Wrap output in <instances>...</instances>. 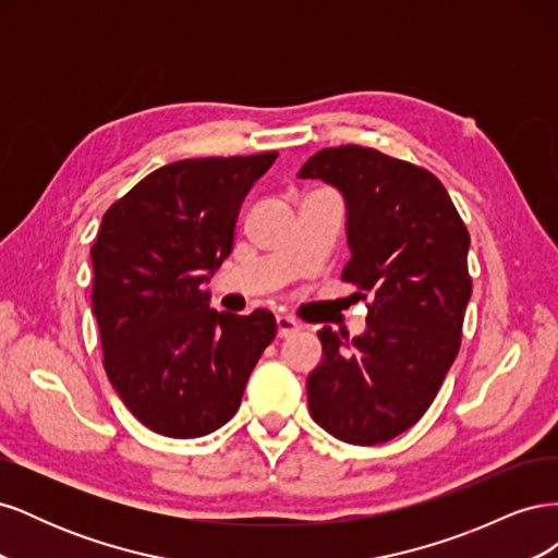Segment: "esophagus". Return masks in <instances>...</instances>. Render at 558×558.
<instances>
[{
	"mask_svg": "<svg viewBox=\"0 0 558 558\" xmlns=\"http://www.w3.org/2000/svg\"><path fill=\"white\" fill-rule=\"evenodd\" d=\"M298 330H300V324H298L293 316H286V314L277 316V332H279V337H289V335H293Z\"/></svg>",
	"mask_w": 558,
	"mask_h": 558,
	"instance_id": "34e87169",
	"label": "esophagus"
}]
</instances>
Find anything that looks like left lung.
Instances as JSON below:
<instances>
[{
  "label": "left lung",
  "mask_w": 558,
  "mask_h": 558,
  "mask_svg": "<svg viewBox=\"0 0 558 558\" xmlns=\"http://www.w3.org/2000/svg\"><path fill=\"white\" fill-rule=\"evenodd\" d=\"M298 177L342 195L351 251L342 279L373 295L365 332L318 330L312 418L349 445L388 442L424 416L459 353L470 234L440 181L375 148H324Z\"/></svg>",
  "instance_id": "obj_1"
}]
</instances>
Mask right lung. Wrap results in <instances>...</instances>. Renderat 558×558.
Returning a JSON list of instances; mask_svg holds the SVG:
<instances>
[{"label": "right lung", "instance_id": "1", "mask_svg": "<svg viewBox=\"0 0 558 558\" xmlns=\"http://www.w3.org/2000/svg\"><path fill=\"white\" fill-rule=\"evenodd\" d=\"M277 156L170 162L102 216L90 260L105 369L128 410L160 435L185 440L228 424L275 340L272 312H216L205 283L230 256L242 202Z\"/></svg>", "mask_w": 558, "mask_h": 558}]
</instances>
